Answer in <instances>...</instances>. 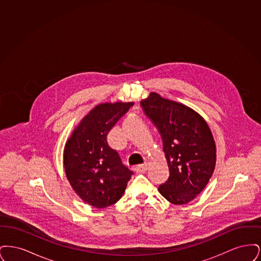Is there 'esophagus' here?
Returning a JSON list of instances; mask_svg holds the SVG:
<instances>
[{
	"label": "esophagus",
	"mask_w": 261,
	"mask_h": 261,
	"mask_svg": "<svg viewBox=\"0 0 261 261\" xmlns=\"http://www.w3.org/2000/svg\"><path fill=\"white\" fill-rule=\"evenodd\" d=\"M135 170L137 172H146L148 170V164L145 163V164H140L135 167Z\"/></svg>",
	"instance_id": "1"
}]
</instances>
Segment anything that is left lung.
<instances>
[{"label":"left lung","instance_id":"1","mask_svg":"<svg viewBox=\"0 0 261 261\" xmlns=\"http://www.w3.org/2000/svg\"><path fill=\"white\" fill-rule=\"evenodd\" d=\"M141 107L162 136L169 168L170 175L159 191L171 203H188L207 185L215 168L211 129L198 112L154 92Z\"/></svg>","mask_w":261,"mask_h":261}]
</instances>
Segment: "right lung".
Masks as SVG:
<instances>
[{"mask_svg": "<svg viewBox=\"0 0 261 261\" xmlns=\"http://www.w3.org/2000/svg\"><path fill=\"white\" fill-rule=\"evenodd\" d=\"M134 102H105L95 107L74 129L63 153L66 177L88 204L105 208L122 197L133 172L122 164L107 136Z\"/></svg>", "mask_w": 261, "mask_h": 261, "instance_id": "1", "label": "right lung"}]
</instances>
